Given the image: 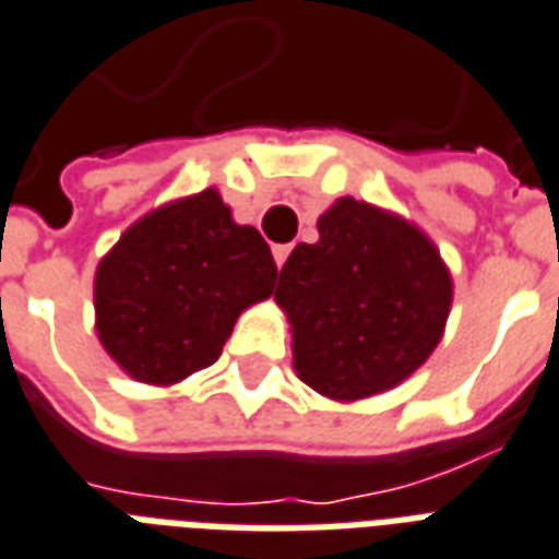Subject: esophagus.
<instances>
[{
    "label": "esophagus",
    "mask_w": 559,
    "mask_h": 559,
    "mask_svg": "<svg viewBox=\"0 0 559 559\" xmlns=\"http://www.w3.org/2000/svg\"><path fill=\"white\" fill-rule=\"evenodd\" d=\"M272 258H275V263H278V266H284L289 258V246H272Z\"/></svg>",
    "instance_id": "1"
}]
</instances>
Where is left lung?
Wrapping results in <instances>:
<instances>
[{"label": "left lung", "instance_id": "1", "mask_svg": "<svg viewBox=\"0 0 559 559\" xmlns=\"http://www.w3.org/2000/svg\"><path fill=\"white\" fill-rule=\"evenodd\" d=\"M275 298L293 325L298 378L355 402L428 360L449 319L451 275L419 228L340 199L319 216V242L293 249Z\"/></svg>", "mask_w": 559, "mask_h": 559}]
</instances>
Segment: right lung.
<instances>
[{
    "mask_svg": "<svg viewBox=\"0 0 559 559\" xmlns=\"http://www.w3.org/2000/svg\"><path fill=\"white\" fill-rule=\"evenodd\" d=\"M278 266L216 190L157 207L96 270V331L143 383H178L216 364L242 310L272 296Z\"/></svg>",
    "mask_w": 559,
    "mask_h": 559,
    "instance_id": "add662e5",
    "label": "right lung"
}]
</instances>
